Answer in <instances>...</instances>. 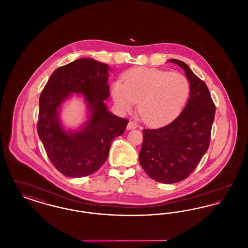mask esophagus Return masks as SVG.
Returning <instances> with one entry per match:
<instances>
[{"label":"esophagus","mask_w":248,"mask_h":248,"mask_svg":"<svg viewBox=\"0 0 248 248\" xmlns=\"http://www.w3.org/2000/svg\"><path fill=\"white\" fill-rule=\"evenodd\" d=\"M137 124L134 123V122H132V121H130L129 123H128V124H127V129H135V128H137Z\"/></svg>","instance_id":"esophagus-1"}]
</instances>
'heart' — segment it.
<instances>
[{"label": "heart", "mask_w": 248, "mask_h": 248, "mask_svg": "<svg viewBox=\"0 0 248 248\" xmlns=\"http://www.w3.org/2000/svg\"><path fill=\"white\" fill-rule=\"evenodd\" d=\"M189 80L179 72L139 68L124 76V83L112 85L113 100L120 110L130 111L139 102L138 111L149 124H163L175 118L189 98Z\"/></svg>", "instance_id": "1"}]
</instances>
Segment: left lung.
<instances>
[{
	"label": "left lung",
	"mask_w": 248,
	"mask_h": 248,
	"mask_svg": "<svg viewBox=\"0 0 248 248\" xmlns=\"http://www.w3.org/2000/svg\"><path fill=\"white\" fill-rule=\"evenodd\" d=\"M185 71L190 92L182 112L157 129L143 130L140 164L154 180L177 183L189 177L209 147L216 107L204 82L183 61L170 59Z\"/></svg>",
	"instance_id": "8db88e82"
}]
</instances>
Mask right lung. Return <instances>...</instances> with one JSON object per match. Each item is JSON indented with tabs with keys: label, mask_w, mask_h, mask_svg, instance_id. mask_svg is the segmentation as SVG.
<instances>
[{
	"label": "right lung",
	"mask_w": 248,
	"mask_h": 248,
	"mask_svg": "<svg viewBox=\"0 0 248 248\" xmlns=\"http://www.w3.org/2000/svg\"><path fill=\"white\" fill-rule=\"evenodd\" d=\"M108 70L93 59L74 60L52 73L40 95L38 135L49 160L64 176L86 177L99 169L111 141L129 122L108 110ZM72 93L83 94L89 119L79 130L69 131L61 124L59 110Z\"/></svg>",
	"instance_id": "add662e5"
}]
</instances>
